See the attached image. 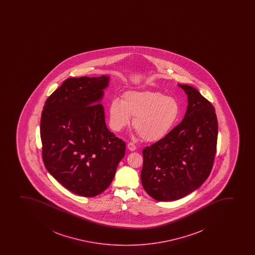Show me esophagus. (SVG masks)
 Instances as JSON below:
<instances>
[{
	"mask_svg": "<svg viewBox=\"0 0 255 255\" xmlns=\"http://www.w3.org/2000/svg\"><path fill=\"white\" fill-rule=\"evenodd\" d=\"M128 148L129 150H131V151H133L136 149V145H135L134 143H132V142H130V143H128Z\"/></svg>",
	"mask_w": 255,
	"mask_h": 255,
	"instance_id": "obj_1",
	"label": "esophagus"
}]
</instances>
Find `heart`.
<instances>
[{"mask_svg": "<svg viewBox=\"0 0 255 255\" xmlns=\"http://www.w3.org/2000/svg\"><path fill=\"white\" fill-rule=\"evenodd\" d=\"M180 115V106L175 98L156 91H132L124 94L123 100L115 98L109 105L110 126L119 132L132 126L144 140L158 141L175 127Z\"/></svg>", "mask_w": 255, "mask_h": 255, "instance_id": "heart-1", "label": "heart"}]
</instances>
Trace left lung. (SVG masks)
I'll return each instance as SVG.
<instances>
[{
    "mask_svg": "<svg viewBox=\"0 0 255 255\" xmlns=\"http://www.w3.org/2000/svg\"><path fill=\"white\" fill-rule=\"evenodd\" d=\"M188 108L179 125L143 149L141 182L157 201H173L196 190L210 174L217 150L218 120L210 101L189 85Z\"/></svg>",
    "mask_w": 255,
    "mask_h": 255,
    "instance_id": "1",
    "label": "left lung"
}]
</instances>
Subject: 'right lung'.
I'll return each instance as SVG.
<instances>
[{
	"instance_id": "right-lung-1",
	"label": "right lung",
	"mask_w": 255,
	"mask_h": 255,
	"mask_svg": "<svg viewBox=\"0 0 255 255\" xmlns=\"http://www.w3.org/2000/svg\"><path fill=\"white\" fill-rule=\"evenodd\" d=\"M109 77L68 78L47 98L40 134L45 167L71 192L98 196L114 179L126 143L106 127L100 101Z\"/></svg>"
}]
</instances>
